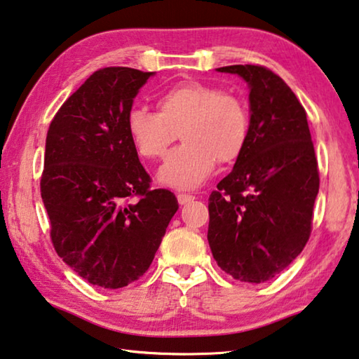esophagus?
Segmentation results:
<instances>
[{
  "label": "esophagus",
  "instance_id": "1",
  "mask_svg": "<svg viewBox=\"0 0 359 359\" xmlns=\"http://www.w3.org/2000/svg\"><path fill=\"white\" fill-rule=\"evenodd\" d=\"M194 196H191V194H178V203L180 205H186V203H189V202H192L194 201Z\"/></svg>",
  "mask_w": 359,
  "mask_h": 359
}]
</instances>
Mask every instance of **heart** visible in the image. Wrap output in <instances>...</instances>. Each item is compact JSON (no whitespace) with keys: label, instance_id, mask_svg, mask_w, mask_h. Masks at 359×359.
<instances>
[{"label":"heart","instance_id":"obj_1","mask_svg":"<svg viewBox=\"0 0 359 359\" xmlns=\"http://www.w3.org/2000/svg\"><path fill=\"white\" fill-rule=\"evenodd\" d=\"M157 113L128 111L126 127L132 146L146 161H161L178 140L183 146L168 157L158 173L163 184L194 189L215 170L243 154L250 137V111L242 98L207 82H181L162 92Z\"/></svg>","mask_w":359,"mask_h":359}]
</instances>
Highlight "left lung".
Returning <instances> with one entry per match:
<instances>
[{"label": "left lung", "instance_id": "1", "mask_svg": "<svg viewBox=\"0 0 359 359\" xmlns=\"http://www.w3.org/2000/svg\"><path fill=\"white\" fill-rule=\"evenodd\" d=\"M250 86V137L233 170L210 194L208 243L218 266L264 283L301 255L320 189L307 113L286 82L261 65H232Z\"/></svg>", "mask_w": 359, "mask_h": 359}]
</instances>
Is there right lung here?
Here are the masks:
<instances>
[{
	"mask_svg": "<svg viewBox=\"0 0 359 359\" xmlns=\"http://www.w3.org/2000/svg\"><path fill=\"white\" fill-rule=\"evenodd\" d=\"M151 74L98 69L47 130L41 197L52 245L79 277L104 290L143 277L178 210L173 192L151 189L126 127Z\"/></svg>",
	"mask_w": 359,
	"mask_h": 359,
	"instance_id": "add662e5",
	"label": "right lung"
}]
</instances>
